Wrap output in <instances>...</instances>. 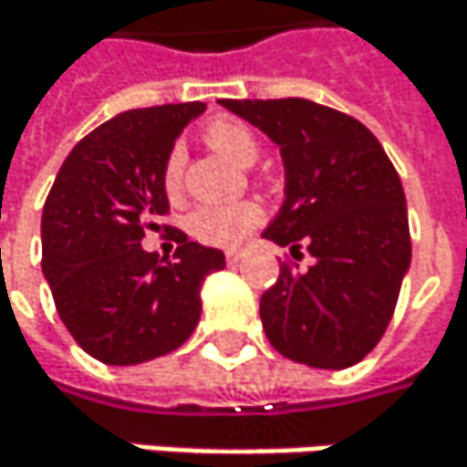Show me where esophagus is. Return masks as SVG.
Returning a JSON list of instances; mask_svg holds the SVG:
<instances>
[{
	"mask_svg": "<svg viewBox=\"0 0 467 467\" xmlns=\"http://www.w3.org/2000/svg\"><path fill=\"white\" fill-rule=\"evenodd\" d=\"M243 259V251H227V265H237Z\"/></svg>",
	"mask_w": 467,
	"mask_h": 467,
	"instance_id": "obj_1",
	"label": "esophagus"
}]
</instances>
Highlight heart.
Instances as JSON below:
<instances>
[{"label":"heart","mask_w":467,"mask_h":467,"mask_svg":"<svg viewBox=\"0 0 467 467\" xmlns=\"http://www.w3.org/2000/svg\"><path fill=\"white\" fill-rule=\"evenodd\" d=\"M205 142L216 153H222L224 159H230L240 167L254 164L259 156V145H256L254 132L237 119H213L205 127ZM181 183H183V150L172 148L167 153L164 170H161V186H164L167 197H178ZM259 222H262V208L256 202L240 200V202H230V205L197 208L189 216L186 227H189L192 237H197L200 243L230 248V245L243 243L245 234L251 233Z\"/></svg>","instance_id":"b5f03b06"}]
</instances>
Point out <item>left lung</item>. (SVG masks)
<instances>
[{
  "instance_id": "obj_1",
  "label": "left lung",
  "mask_w": 467,
  "mask_h": 467,
  "mask_svg": "<svg viewBox=\"0 0 467 467\" xmlns=\"http://www.w3.org/2000/svg\"><path fill=\"white\" fill-rule=\"evenodd\" d=\"M281 148L284 205L265 237L314 256L281 265L259 317L273 348L308 368L357 365L387 332L411 265L406 194L381 142L311 99H219Z\"/></svg>"
}]
</instances>
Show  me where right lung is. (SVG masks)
Listing matches in <instances>:
<instances>
[{"label": "right lung", "instance_id": "1", "mask_svg": "<svg viewBox=\"0 0 467 467\" xmlns=\"http://www.w3.org/2000/svg\"><path fill=\"white\" fill-rule=\"evenodd\" d=\"M202 102L127 110L78 142L43 208V273L78 346L105 365H138L183 346L202 314L219 248L178 233L172 262L142 251L170 202L164 159ZM167 230V227H164Z\"/></svg>", "mask_w": 467, "mask_h": 467}]
</instances>
